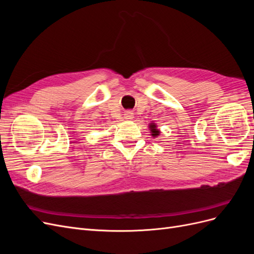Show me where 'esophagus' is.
<instances>
[{"mask_svg":"<svg viewBox=\"0 0 254 254\" xmlns=\"http://www.w3.org/2000/svg\"><path fill=\"white\" fill-rule=\"evenodd\" d=\"M132 118H133V113H132V112L127 111V112L125 113V119H126V120H131Z\"/></svg>","mask_w":254,"mask_h":254,"instance_id":"esophagus-1","label":"esophagus"}]
</instances>
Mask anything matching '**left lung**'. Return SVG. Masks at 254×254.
Returning <instances> with one entry per match:
<instances>
[{
    "label": "left lung",
    "mask_w": 254,
    "mask_h": 254,
    "mask_svg": "<svg viewBox=\"0 0 254 254\" xmlns=\"http://www.w3.org/2000/svg\"><path fill=\"white\" fill-rule=\"evenodd\" d=\"M157 128V126L155 125V124H151L150 125V130H151V132H152V135L153 136H157L159 133H160V131L158 129H156Z\"/></svg>",
    "instance_id": "left-lung-1"
}]
</instances>
